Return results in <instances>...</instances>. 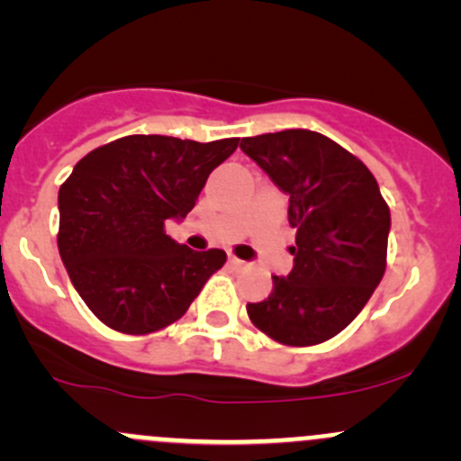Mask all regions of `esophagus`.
Masks as SVG:
<instances>
[{
	"label": "esophagus",
	"instance_id": "esophagus-1",
	"mask_svg": "<svg viewBox=\"0 0 461 461\" xmlns=\"http://www.w3.org/2000/svg\"><path fill=\"white\" fill-rule=\"evenodd\" d=\"M230 265L234 269H245V267H249V263H245V260H240V258H236V257H230Z\"/></svg>",
	"mask_w": 461,
	"mask_h": 461
}]
</instances>
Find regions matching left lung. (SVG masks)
<instances>
[{
  "label": "left lung",
  "mask_w": 461,
  "mask_h": 461,
  "mask_svg": "<svg viewBox=\"0 0 461 461\" xmlns=\"http://www.w3.org/2000/svg\"><path fill=\"white\" fill-rule=\"evenodd\" d=\"M240 149L290 196L294 267L272 276L249 321L283 346H317L364 310L384 278L390 209L368 167L308 129L243 138Z\"/></svg>",
  "instance_id": "8db88e82"
}]
</instances>
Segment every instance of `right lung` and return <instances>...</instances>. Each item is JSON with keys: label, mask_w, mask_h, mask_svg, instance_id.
Returning a JSON list of instances; mask_svg holds the SVG:
<instances>
[{"label": "right lung", "mask_w": 461, "mask_h": 461, "mask_svg": "<svg viewBox=\"0 0 461 461\" xmlns=\"http://www.w3.org/2000/svg\"><path fill=\"white\" fill-rule=\"evenodd\" d=\"M239 138L213 142L124 136L86 153L59 187L58 249L93 314L122 334H151L187 312L222 249L194 252L167 236Z\"/></svg>", "instance_id": "obj_1"}]
</instances>
